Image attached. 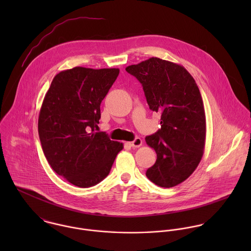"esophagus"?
<instances>
[{
  "mask_svg": "<svg viewBox=\"0 0 251 251\" xmlns=\"http://www.w3.org/2000/svg\"><path fill=\"white\" fill-rule=\"evenodd\" d=\"M129 145H130L131 147H135V148L140 147V146L142 145V140H141V138L137 137V138H135L132 142H129Z\"/></svg>",
  "mask_w": 251,
  "mask_h": 251,
  "instance_id": "34e87169",
  "label": "esophagus"
}]
</instances>
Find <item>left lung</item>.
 I'll return each mask as SVG.
<instances>
[{
    "mask_svg": "<svg viewBox=\"0 0 251 251\" xmlns=\"http://www.w3.org/2000/svg\"><path fill=\"white\" fill-rule=\"evenodd\" d=\"M126 71L143 86L149 107L161 114V127L146 137L156 161L146 176L161 187H173L187 179L204 153L206 116L199 88L183 67L150 58Z\"/></svg>",
    "mask_w": 251,
    "mask_h": 251,
    "instance_id": "obj_1",
    "label": "left lung"
}]
</instances>
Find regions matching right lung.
I'll list each match as a JSON object with an SVG mask.
<instances>
[{
  "instance_id": "right-lung-1",
  "label": "right lung",
  "mask_w": 251,
  "mask_h": 251,
  "mask_svg": "<svg viewBox=\"0 0 251 251\" xmlns=\"http://www.w3.org/2000/svg\"><path fill=\"white\" fill-rule=\"evenodd\" d=\"M119 69L76 67L58 73L38 116V135L52 169L72 184L90 187L106 178L123 143L96 132L100 103Z\"/></svg>"
}]
</instances>
